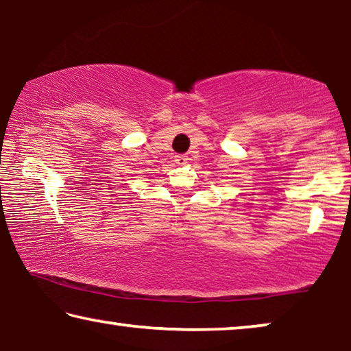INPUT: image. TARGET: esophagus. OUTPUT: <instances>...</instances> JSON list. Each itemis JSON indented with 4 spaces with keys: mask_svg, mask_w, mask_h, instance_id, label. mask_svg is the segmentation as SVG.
I'll list each match as a JSON object with an SVG mask.
<instances>
[{
    "mask_svg": "<svg viewBox=\"0 0 351 351\" xmlns=\"http://www.w3.org/2000/svg\"><path fill=\"white\" fill-rule=\"evenodd\" d=\"M187 161H189V158L186 156V154H176V156H175V162L180 164V165L187 164Z\"/></svg>",
    "mask_w": 351,
    "mask_h": 351,
    "instance_id": "esophagus-1",
    "label": "esophagus"
}]
</instances>
